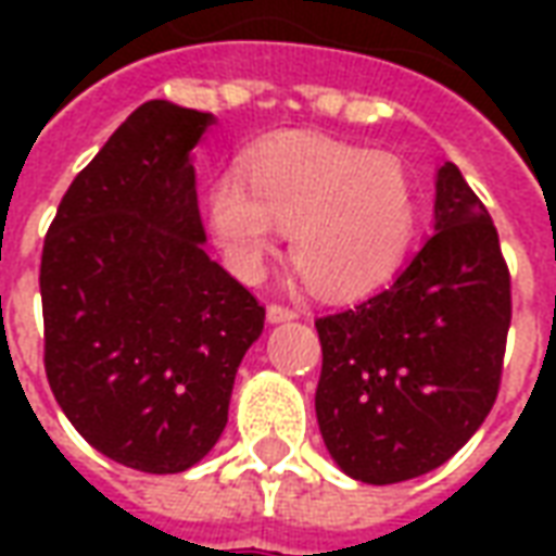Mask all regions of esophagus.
<instances>
[{
	"label": "esophagus",
	"instance_id": "34e87169",
	"mask_svg": "<svg viewBox=\"0 0 556 556\" xmlns=\"http://www.w3.org/2000/svg\"><path fill=\"white\" fill-rule=\"evenodd\" d=\"M291 318H298V313L289 309V306H279V303H270V306H267V321H270V325H282V321H291Z\"/></svg>",
	"mask_w": 556,
	"mask_h": 556
}]
</instances>
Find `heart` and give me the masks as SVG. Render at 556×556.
<instances>
[{"label": "heart", "instance_id": "1", "mask_svg": "<svg viewBox=\"0 0 556 556\" xmlns=\"http://www.w3.org/2000/svg\"><path fill=\"white\" fill-rule=\"evenodd\" d=\"M207 217L229 265L255 277L289 229V253L321 298H357L393 277L417 231V199L390 154L321 134H277L217 178Z\"/></svg>", "mask_w": 556, "mask_h": 556}]
</instances>
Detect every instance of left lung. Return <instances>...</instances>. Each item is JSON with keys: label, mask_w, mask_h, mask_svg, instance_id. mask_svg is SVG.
Listing matches in <instances>:
<instances>
[{"label": "left lung", "mask_w": 556, "mask_h": 556, "mask_svg": "<svg viewBox=\"0 0 556 556\" xmlns=\"http://www.w3.org/2000/svg\"><path fill=\"white\" fill-rule=\"evenodd\" d=\"M513 318L497 229L455 163L434 181V235L393 286L315 321V414L351 479L390 485L453 458L497 399Z\"/></svg>", "instance_id": "obj_1"}]
</instances>
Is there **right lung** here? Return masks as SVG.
Returning <instances> with one entry per match:
<instances>
[{
	"instance_id": "1",
	"label": "right lung",
	"mask_w": 556,
	"mask_h": 556,
	"mask_svg": "<svg viewBox=\"0 0 556 556\" xmlns=\"http://www.w3.org/2000/svg\"><path fill=\"white\" fill-rule=\"evenodd\" d=\"M214 115L148 101L62 195L41 255L43 369L86 441L142 473L199 465L265 327L205 253L193 148Z\"/></svg>"
}]
</instances>
